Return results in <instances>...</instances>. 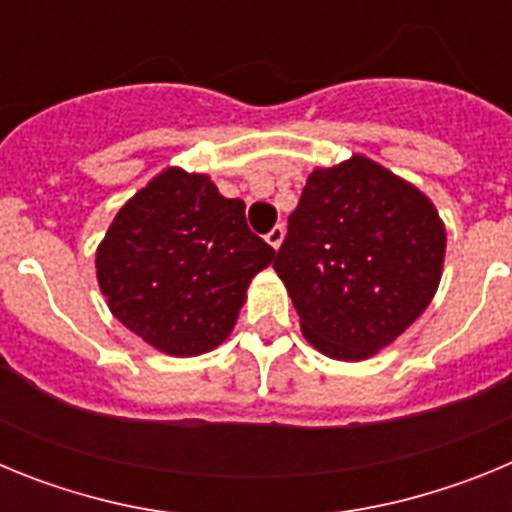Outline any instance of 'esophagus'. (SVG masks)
<instances>
[{"instance_id":"1","label":"esophagus","mask_w":512,"mask_h":512,"mask_svg":"<svg viewBox=\"0 0 512 512\" xmlns=\"http://www.w3.org/2000/svg\"><path fill=\"white\" fill-rule=\"evenodd\" d=\"M284 233H287V230H284V225L271 228L269 235H266V243H269L271 248H279V246H282V241H284Z\"/></svg>"}]
</instances>
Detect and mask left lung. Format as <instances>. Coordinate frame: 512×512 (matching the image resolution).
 <instances>
[{
    "instance_id": "1",
    "label": "left lung",
    "mask_w": 512,
    "mask_h": 512,
    "mask_svg": "<svg viewBox=\"0 0 512 512\" xmlns=\"http://www.w3.org/2000/svg\"><path fill=\"white\" fill-rule=\"evenodd\" d=\"M446 228L415 184L354 153L307 176L274 271L320 354L364 361L423 315L436 295Z\"/></svg>"
}]
</instances>
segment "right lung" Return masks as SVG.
<instances>
[{
  "instance_id": "obj_1",
  "label": "right lung",
  "mask_w": 512,
  "mask_h": 512,
  "mask_svg": "<svg viewBox=\"0 0 512 512\" xmlns=\"http://www.w3.org/2000/svg\"><path fill=\"white\" fill-rule=\"evenodd\" d=\"M277 251L207 174L169 166L135 192L97 246L110 312L161 354L200 356L233 333L251 279Z\"/></svg>"
}]
</instances>
